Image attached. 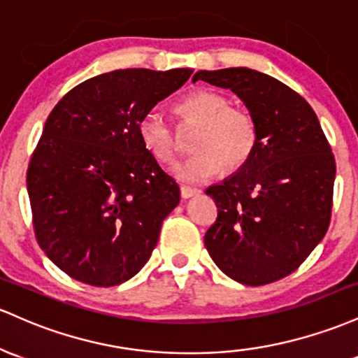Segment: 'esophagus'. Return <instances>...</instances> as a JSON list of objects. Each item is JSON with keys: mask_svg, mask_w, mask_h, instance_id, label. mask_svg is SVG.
<instances>
[{"mask_svg": "<svg viewBox=\"0 0 358 358\" xmlns=\"http://www.w3.org/2000/svg\"><path fill=\"white\" fill-rule=\"evenodd\" d=\"M198 189H192V187H187V186H180V198L182 199H189L192 196L198 194Z\"/></svg>", "mask_w": 358, "mask_h": 358, "instance_id": "1", "label": "esophagus"}]
</instances>
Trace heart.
Here are the masks:
<instances>
[{"instance_id":"heart-1","label":"heart","mask_w":358,"mask_h":358,"mask_svg":"<svg viewBox=\"0 0 358 358\" xmlns=\"http://www.w3.org/2000/svg\"><path fill=\"white\" fill-rule=\"evenodd\" d=\"M178 113L191 125H199L192 136L194 154L174 167L184 182H206L224 171H238L254 154L259 140L255 120L242 108L230 106L228 98L208 90L192 91L178 104ZM138 135L143 147L160 164L178 157V134L162 115L148 111L140 118Z\"/></svg>"}]
</instances>
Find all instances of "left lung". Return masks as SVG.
I'll return each instance as SVG.
<instances>
[{"label": "left lung", "instance_id": "8db88e82", "mask_svg": "<svg viewBox=\"0 0 358 358\" xmlns=\"http://www.w3.org/2000/svg\"><path fill=\"white\" fill-rule=\"evenodd\" d=\"M231 90L255 120L250 160L206 189L218 218L204 235L213 262L247 286L294 272L323 240L331 218L335 157L313 108L296 91L248 67L198 71Z\"/></svg>", "mask_w": 358, "mask_h": 358}]
</instances>
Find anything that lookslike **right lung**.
I'll return each instance as SVG.
<instances>
[{
	"mask_svg": "<svg viewBox=\"0 0 358 358\" xmlns=\"http://www.w3.org/2000/svg\"><path fill=\"white\" fill-rule=\"evenodd\" d=\"M191 74H99L67 92L47 118L27 189L40 248L72 279L118 286L150 259L180 191L143 147L138 123Z\"/></svg>",
	"mask_w": 358,
	"mask_h": 358,
	"instance_id": "add662e5",
	"label": "right lung"
}]
</instances>
